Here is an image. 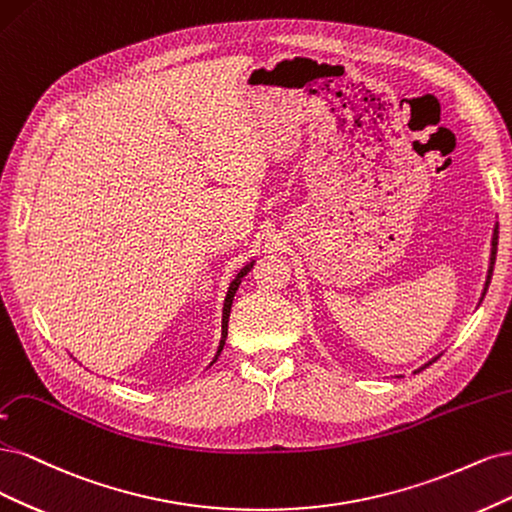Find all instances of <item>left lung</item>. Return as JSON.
I'll return each mask as SVG.
<instances>
[{
  "label": "left lung",
  "instance_id": "obj_1",
  "mask_svg": "<svg viewBox=\"0 0 512 512\" xmlns=\"http://www.w3.org/2000/svg\"><path fill=\"white\" fill-rule=\"evenodd\" d=\"M496 253H498V229L496 232H493V238H491V257H489V270H487V280H485V289H483V298H485V293H487V287H489V283H491V274H493V263H496ZM481 298V300H483ZM438 357H434L432 361H436ZM432 361H427V364L423 366V368H427L432 364ZM423 368H419V370H423ZM417 370V372H419Z\"/></svg>",
  "mask_w": 512,
  "mask_h": 512
}]
</instances>
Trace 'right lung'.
Wrapping results in <instances>:
<instances>
[{"mask_svg":"<svg viewBox=\"0 0 512 512\" xmlns=\"http://www.w3.org/2000/svg\"><path fill=\"white\" fill-rule=\"evenodd\" d=\"M253 263L255 261H251V263H246V266L236 274V278L232 280V285H229V289H227V295H225V304H223V321H221V342H219V349H217V355H214V359L210 361V366L214 364V361H217V357L221 355V351H223V346H225V338H227V323H229V312H232V302H234V295H236V291H238V287H240V283H242V278L251 272V268H253Z\"/></svg>","mask_w":512,"mask_h":512,"instance_id":"add662e5","label":"right lung"}]
</instances>
